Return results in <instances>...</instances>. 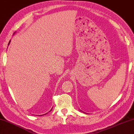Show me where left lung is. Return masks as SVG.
I'll list each match as a JSON object with an SVG mask.
<instances>
[{
	"instance_id": "1",
	"label": "left lung",
	"mask_w": 134,
	"mask_h": 134,
	"mask_svg": "<svg viewBox=\"0 0 134 134\" xmlns=\"http://www.w3.org/2000/svg\"><path fill=\"white\" fill-rule=\"evenodd\" d=\"M80 111H81V110H80Z\"/></svg>"
}]
</instances>
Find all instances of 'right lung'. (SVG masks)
<instances>
[{
  "mask_svg": "<svg viewBox=\"0 0 134 134\" xmlns=\"http://www.w3.org/2000/svg\"><path fill=\"white\" fill-rule=\"evenodd\" d=\"M9 43H10V42H9Z\"/></svg>",
  "mask_w": 134,
  "mask_h": 134,
  "instance_id": "right-lung-1",
  "label": "right lung"
}]
</instances>
